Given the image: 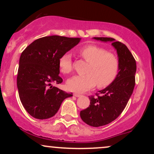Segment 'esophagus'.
<instances>
[{"mask_svg":"<svg viewBox=\"0 0 154 154\" xmlns=\"http://www.w3.org/2000/svg\"><path fill=\"white\" fill-rule=\"evenodd\" d=\"M74 96L77 97V98H78V97H80L81 96V95L79 94V93H74Z\"/></svg>","mask_w":154,"mask_h":154,"instance_id":"1","label":"esophagus"}]
</instances>
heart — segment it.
<instances>
[{
  "label": "heart",
  "instance_id": "obj_1",
  "mask_svg": "<svg viewBox=\"0 0 154 154\" xmlns=\"http://www.w3.org/2000/svg\"><path fill=\"white\" fill-rule=\"evenodd\" d=\"M79 54L89 63L85 75H75L66 82L68 90L83 93L93 88L97 84L99 88H106L115 80L119 72V60L114 54L103 48L88 45L79 50ZM59 69L63 74L72 70V56L64 54L59 60Z\"/></svg>",
  "mask_w": 154,
  "mask_h": 154
}]
</instances>
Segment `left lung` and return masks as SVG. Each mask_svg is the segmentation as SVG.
<instances>
[{
  "label": "left lung",
  "instance_id": "obj_1",
  "mask_svg": "<svg viewBox=\"0 0 154 154\" xmlns=\"http://www.w3.org/2000/svg\"><path fill=\"white\" fill-rule=\"evenodd\" d=\"M102 42H111L119 59V72L109 86L98 91L100 95L89 96L90 106L80 111L82 121L92 127H100L115 120L128 103L135 85L136 61L125 44L111 38H93Z\"/></svg>",
  "mask_w": 154,
  "mask_h": 154
}]
</instances>
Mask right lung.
I'll list each match as a JSON object with an SVG mask.
<instances>
[{
  "mask_svg": "<svg viewBox=\"0 0 154 154\" xmlns=\"http://www.w3.org/2000/svg\"><path fill=\"white\" fill-rule=\"evenodd\" d=\"M81 38L53 35L32 42L19 59L17 88L25 110L38 119L52 117L65 98L72 96L52 85L60 84L59 60L79 43Z\"/></svg>",
  "mask_w": 154,
  "mask_h": 154,
  "instance_id": "right-lung-1",
  "label": "right lung"
}]
</instances>
